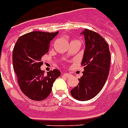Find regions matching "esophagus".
Instances as JSON below:
<instances>
[{"instance_id":"esophagus-1","label":"esophagus","mask_w":128,"mask_h":128,"mask_svg":"<svg viewBox=\"0 0 128 128\" xmlns=\"http://www.w3.org/2000/svg\"><path fill=\"white\" fill-rule=\"evenodd\" d=\"M64 75L65 76H66V77H69V76H70L71 74L70 73H68V72H65V73H64Z\"/></svg>"}]
</instances>
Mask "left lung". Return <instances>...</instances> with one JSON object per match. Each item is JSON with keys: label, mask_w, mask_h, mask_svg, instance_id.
<instances>
[{"label": "left lung", "mask_w": 128, "mask_h": 128, "mask_svg": "<svg viewBox=\"0 0 128 128\" xmlns=\"http://www.w3.org/2000/svg\"><path fill=\"white\" fill-rule=\"evenodd\" d=\"M81 34L85 36L86 42L81 62L85 67L78 86L70 94L76 100L86 101L94 98L104 86L109 73L110 53L107 42L99 34L88 29Z\"/></svg>", "instance_id": "1"}]
</instances>
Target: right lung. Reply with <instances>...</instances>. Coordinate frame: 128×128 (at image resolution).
Listing matches in <instances>:
<instances>
[{
	"instance_id": "obj_1",
	"label": "right lung",
	"mask_w": 128,
	"mask_h": 128,
	"mask_svg": "<svg viewBox=\"0 0 128 128\" xmlns=\"http://www.w3.org/2000/svg\"><path fill=\"white\" fill-rule=\"evenodd\" d=\"M58 34L34 31L21 36L13 52L14 71L21 90L31 100L40 101L50 95L53 83L60 76L58 69L48 72L40 69L41 58L49 52L51 40Z\"/></svg>"
}]
</instances>
